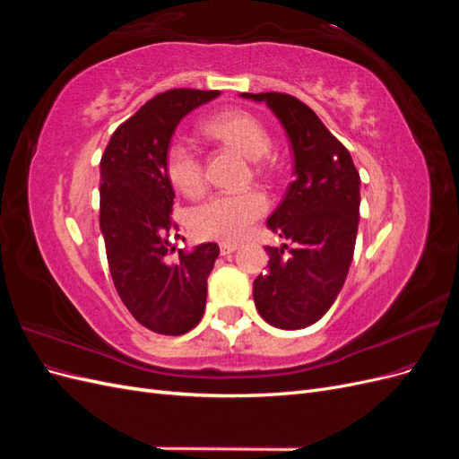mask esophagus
I'll list each match as a JSON object with an SVG mask.
<instances>
[{
    "label": "esophagus",
    "mask_w": 459,
    "mask_h": 459,
    "mask_svg": "<svg viewBox=\"0 0 459 459\" xmlns=\"http://www.w3.org/2000/svg\"><path fill=\"white\" fill-rule=\"evenodd\" d=\"M239 247H241V245L235 243V241H221V243H220V253L226 256V255H231V253L238 251Z\"/></svg>",
    "instance_id": "34e87169"
}]
</instances>
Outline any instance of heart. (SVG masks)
<instances>
[{"instance_id": "obj_1", "label": "heart", "mask_w": 459, "mask_h": 459, "mask_svg": "<svg viewBox=\"0 0 459 459\" xmlns=\"http://www.w3.org/2000/svg\"><path fill=\"white\" fill-rule=\"evenodd\" d=\"M204 130L233 143L247 157L260 159L272 149V135L262 120L241 108H228L208 118ZM260 170L262 166L256 164ZM166 174L187 195H197L204 186L199 145L187 135H176L166 149ZM268 208L266 195L258 189L220 191L203 201L191 214L193 228L206 238L239 239Z\"/></svg>"}]
</instances>
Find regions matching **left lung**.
<instances>
[{
  "instance_id": "left-lung-1",
  "label": "left lung",
  "mask_w": 459,
  "mask_h": 459,
  "mask_svg": "<svg viewBox=\"0 0 459 459\" xmlns=\"http://www.w3.org/2000/svg\"><path fill=\"white\" fill-rule=\"evenodd\" d=\"M243 97L266 101L295 155V179L268 218V228L289 245L266 247L270 262L253 283L255 304L270 325L302 329L331 308L349 273L359 218V174L351 152L297 97L280 91Z\"/></svg>"
}]
</instances>
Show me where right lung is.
<instances>
[{
  "instance_id": "add662e5",
  "label": "right lung",
  "mask_w": 459,
  "mask_h": 459,
  "mask_svg": "<svg viewBox=\"0 0 459 459\" xmlns=\"http://www.w3.org/2000/svg\"><path fill=\"white\" fill-rule=\"evenodd\" d=\"M220 91L169 90L122 122L101 157L100 226L108 270L124 307L143 327L184 335L204 314L206 280L220 248H178L166 149L189 110ZM186 241V239H184Z\"/></svg>"
}]
</instances>
